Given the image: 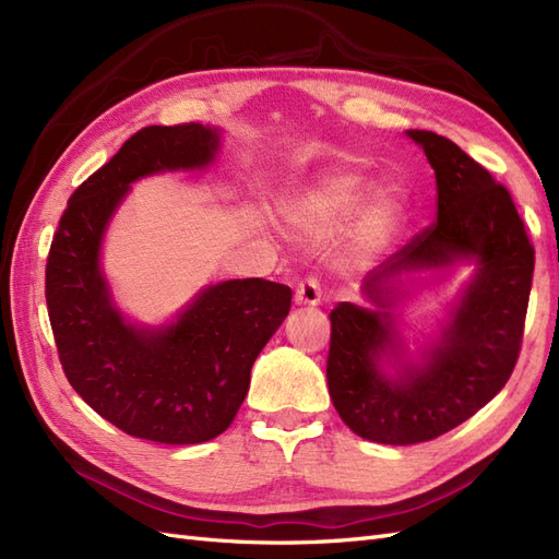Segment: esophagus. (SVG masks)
<instances>
[{"label":"esophagus","mask_w":559,"mask_h":559,"mask_svg":"<svg viewBox=\"0 0 559 559\" xmlns=\"http://www.w3.org/2000/svg\"><path fill=\"white\" fill-rule=\"evenodd\" d=\"M296 302L298 306H317L321 300V286L314 275H308L306 280H300L296 286Z\"/></svg>","instance_id":"obj_1"}]
</instances>
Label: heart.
Instances as JSON below:
<instances>
[{
    "label": "heart",
    "mask_w": 559,
    "mask_h": 559,
    "mask_svg": "<svg viewBox=\"0 0 559 559\" xmlns=\"http://www.w3.org/2000/svg\"><path fill=\"white\" fill-rule=\"evenodd\" d=\"M361 191L359 177H335L321 186L306 202H300L286 216L292 230L300 238H324L337 218H343L357 202Z\"/></svg>",
    "instance_id": "1"
}]
</instances>
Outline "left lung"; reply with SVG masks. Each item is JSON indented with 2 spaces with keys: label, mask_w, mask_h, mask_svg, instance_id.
<instances>
[{
  "label": "left lung",
  "mask_w": 559,
  "mask_h": 559,
  "mask_svg": "<svg viewBox=\"0 0 559 559\" xmlns=\"http://www.w3.org/2000/svg\"><path fill=\"white\" fill-rule=\"evenodd\" d=\"M433 167L436 218L394 257L370 270L366 296L386 308V282L403 270L476 259L478 273L450 324L425 357L396 380L378 361L394 352L392 317L337 302L331 310L329 394L345 425L366 441L413 445L460 427L509 382L527 317L534 247L515 202L492 173L441 134L408 130Z\"/></svg>",
  "instance_id": "obj_1"
}]
</instances>
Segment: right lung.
<instances>
[{
    "label": "right lung",
    "instance_id": "obj_1",
    "mask_svg": "<svg viewBox=\"0 0 559 559\" xmlns=\"http://www.w3.org/2000/svg\"><path fill=\"white\" fill-rule=\"evenodd\" d=\"M216 146L200 123L138 130L72 193L46 259L48 319L74 392L128 436L165 445L205 443L230 427L253 361L292 310L289 286L259 277L210 286L158 331L126 324L111 306L97 253L128 186L207 165Z\"/></svg>",
    "mask_w": 559,
    "mask_h": 559
}]
</instances>
